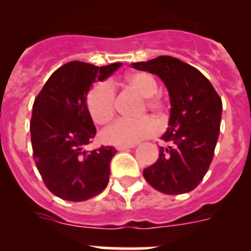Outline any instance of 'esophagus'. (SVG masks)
<instances>
[{"label":"esophagus","mask_w":251,"mask_h":251,"mask_svg":"<svg viewBox=\"0 0 251 251\" xmlns=\"http://www.w3.org/2000/svg\"><path fill=\"white\" fill-rule=\"evenodd\" d=\"M129 148H134V145H132V146H118V147H117V150L124 151V150H129Z\"/></svg>","instance_id":"esophagus-1"}]
</instances>
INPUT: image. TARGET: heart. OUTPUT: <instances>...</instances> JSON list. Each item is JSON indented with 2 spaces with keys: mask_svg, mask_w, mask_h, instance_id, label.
Masks as SVG:
<instances>
[{
  "mask_svg": "<svg viewBox=\"0 0 251 251\" xmlns=\"http://www.w3.org/2000/svg\"><path fill=\"white\" fill-rule=\"evenodd\" d=\"M127 84L139 95L145 97V103L150 109L161 112L163 101L156 97L158 89L156 79L148 73H134L127 77ZM86 108L97 124H106L115 114V89L112 81L97 83L86 94ZM159 126L150 115L141 118H121L106 127L101 133L105 143L113 146H132L146 138L156 136Z\"/></svg>",
  "mask_w": 251,
  "mask_h": 251,
  "instance_id": "1",
  "label": "heart"
}]
</instances>
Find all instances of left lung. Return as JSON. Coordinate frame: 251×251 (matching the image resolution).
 <instances>
[{"instance_id": "8db88e82", "label": "left lung", "mask_w": 251, "mask_h": 251, "mask_svg": "<svg viewBox=\"0 0 251 251\" xmlns=\"http://www.w3.org/2000/svg\"><path fill=\"white\" fill-rule=\"evenodd\" d=\"M137 70L161 77L167 86L171 117L165 146L143 176L154 190L166 195L192 191L202 181L214 158L220 132L223 101L207 77L177 57L158 56L133 63Z\"/></svg>"}]
</instances>
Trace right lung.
<instances>
[{
  "instance_id": "add662e5",
  "label": "right lung",
  "mask_w": 251,
  "mask_h": 251,
  "mask_svg": "<svg viewBox=\"0 0 251 251\" xmlns=\"http://www.w3.org/2000/svg\"><path fill=\"white\" fill-rule=\"evenodd\" d=\"M121 65L70 61L52 73L35 98L30 121L34 161L49 191L63 200H89L108 185L117 150H84L97 134L86 94L95 79L104 80Z\"/></svg>"
}]
</instances>
